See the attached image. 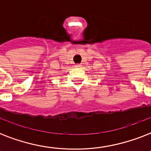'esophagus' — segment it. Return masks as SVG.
Returning <instances> with one entry per match:
<instances>
[{
  "label": "esophagus",
  "instance_id": "obj_1",
  "mask_svg": "<svg viewBox=\"0 0 151 151\" xmlns=\"http://www.w3.org/2000/svg\"><path fill=\"white\" fill-rule=\"evenodd\" d=\"M76 67H78V68H79V67H81V65H80V64H77V65H76Z\"/></svg>",
  "mask_w": 151,
  "mask_h": 151
}]
</instances>
